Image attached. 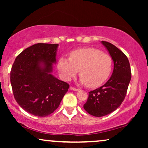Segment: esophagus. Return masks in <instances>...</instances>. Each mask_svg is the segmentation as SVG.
I'll return each instance as SVG.
<instances>
[{
  "instance_id": "obj_1",
  "label": "esophagus",
  "mask_w": 148,
  "mask_h": 148,
  "mask_svg": "<svg viewBox=\"0 0 148 148\" xmlns=\"http://www.w3.org/2000/svg\"><path fill=\"white\" fill-rule=\"evenodd\" d=\"M70 89H71V90H73V91H78V90H79L78 88H73V86H71V87H70Z\"/></svg>"
}]
</instances>
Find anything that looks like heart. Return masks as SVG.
Instances as JSON below:
<instances>
[{"label":"heart","instance_id":"heart-1","mask_svg":"<svg viewBox=\"0 0 148 148\" xmlns=\"http://www.w3.org/2000/svg\"><path fill=\"white\" fill-rule=\"evenodd\" d=\"M112 58L94 48H81L71 52L69 58H59L58 69L64 81H69L79 70L81 83L94 88L104 84L112 69Z\"/></svg>","mask_w":148,"mask_h":148}]
</instances>
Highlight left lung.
<instances>
[{
  "label": "left lung",
  "instance_id": "obj_1",
  "mask_svg": "<svg viewBox=\"0 0 148 148\" xmlns=\"http://www.w3.org/2000/svg\"><path fill=\"white\" fill-rule=\"evenodd\" d=\"M114 62L112 75L102 87L89 92L84 108L94 116H105L116 110L124 100L131 78V71L127 56L111 43L102 41Z\"/></svg>",
  "mask_w": 148,
  "mask_h": 148
}]
</instances>
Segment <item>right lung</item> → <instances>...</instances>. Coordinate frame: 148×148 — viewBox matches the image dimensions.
<instances>
[{"instance_id": "right-lung-1", "label": "right lung", "mask_w": 148, "mask_h": 148, "mask_svg": "<svg viewBox=\"0 0 148 148\" xmlns=\"http://www.w3.org/2000/svg\"><path fill=\"white\" fill-rule=\"evenodd\" d=\"M58 44L38 43L23 50L11 71L14 98L26 112L46 116L59 106L69 85L51 74Z\"/></svg>"}]
</instances>
